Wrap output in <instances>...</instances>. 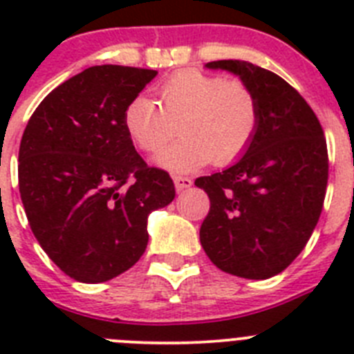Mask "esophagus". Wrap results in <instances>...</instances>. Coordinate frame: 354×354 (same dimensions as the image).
Returning a JSON list of instances; mask_svg holds the SVG:
<instances>
[{
  "label": "esophagus",
  "mask_w": 354,
  "mask_h": 354,
  "mask_svg": "<svg viewBox=\"0 0 354 354\" xmlns=\"http://www.w3.org/2000/svg\"><path fill=\"white\" fill-rule=\"evenodd\" d=\"M174 184H175V189H177V192H183V189L192 187L193 180L189 179V177H180V175H177V177H174Z\"/></svg>",
  "instance_id": "esophagus-1"
}]
</instances>
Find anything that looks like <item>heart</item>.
I'll return each mask as SVG.
<instances>
[{
    "instance_id": "heart-1",
    "label": "heart",
    "mask_w": 354,
    "mask_h": 354,
    "mask_svg": "<svg viewBox=\"0 0 354 354\" xmlns=\"http://www.w3.org/2000/svg\"><path fill=\"white\" fill-rule=\"evenodd\" d=\"M159 104L136 95L124 109V127L143 152H159L180 129L179 143L162 150L158 165L183 174L212 161L223 167L239 158L255 136L259 101L250 84L184 68L162 81Z\"/></svg>"
}]
</instances>
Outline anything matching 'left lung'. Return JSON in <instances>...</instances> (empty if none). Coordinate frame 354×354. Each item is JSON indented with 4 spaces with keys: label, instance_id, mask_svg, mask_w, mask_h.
I'll use <instances>...</instances> for the list:
<instances>
[{
    "label": "left lung",
    "instance_id": "8db88e82",
    "mask_svg": "<svg viewBox=\"0 0 354 354\" xmlns=\"http://www.w3.org/2000/svg\"><path fill=\"white\" fill-rule=\"evenodd\" d=\"M205 67L250 84L259 126L239 161L195 180L211 200L200 243L225 273L266 280L298 257L317 225L328 184L326 138L310 106L274 72L243 60Z\"/></svg>",
    "mask_w": 354,
    "mask_h": 354
}]
</instances>
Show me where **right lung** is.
Here are the masks:
<instances>
[{"instance_id":"add662e5","label":"right lung","mask_w":354,"mask_h":354,"mask_svg":"<svg viewBox=\"0 0 354 354\" xmlns=\"http://www.w3.org/2000/svg\"><path fill=\"white\" fill-rule=\"evenodd\" d=\"M158 71L95 65L33 111L19 147V193L31 232L65 274L108 282L140 261L147 218L175 198L170 175L147 167L124 109Z\"/></svg>"}]
</instances>
